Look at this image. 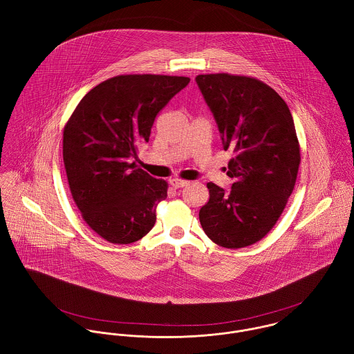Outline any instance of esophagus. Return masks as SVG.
<instances>
[{
    "label": "esophagus",
    "instance_id": "34e87169",
    "mask_svg": "<svg viewBox=\"0 0 354 354\" xmlns=\"http://www.w3.org/2000/svg\"><path fill=\"white\" fill-rule=\"evenodd\" d=\"M189 184V181H184V180H170V185L174 188V189H178V188H183V187H187Z\"/></svg>",
    "mask_w": 354,
    "mask_h": 354
}]
</instances>
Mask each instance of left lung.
I'll use <instances>...</instances> for the list:
<instances>
[{
	"mask_svg": "<svg viewBox=\"0 0 354 354\" xmlns=\"http://www.w3.org/2000/svg\"><path fill=\"white\" fill-rule=\"evenodd\" d=\"M216 121L223 149H232V189L208 183L209 201L199 212L204 233L223 248L260 241L277 223L292 195L300 145L292 113L278 93L248 76H196Z\"/></svg>",
	"mask_w": 354,
	"mask_h": 354,
	"instance_id": "obj_1",
	"label": "left lung"
}]
</instances>
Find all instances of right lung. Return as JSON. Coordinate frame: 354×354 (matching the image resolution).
Masks as SVG:
<instances>
[{"label":"right lung","instance_id":"right-lung-1","mask_svg":"<svg viewBox=\"0 0 354 354\" xmlns=\"http://www.w3.org/2000/svg\"><path fill=\"white\" fill-rule=\"evenodd\" d=\"M189 77L120 75L79 102L64 128L62 156L72 198L86 223L109 243L131 244L156 221L167 183L136 165L156 114Z\"/></svg>","mask_w":354,"mask_h":354}]
</instances>
